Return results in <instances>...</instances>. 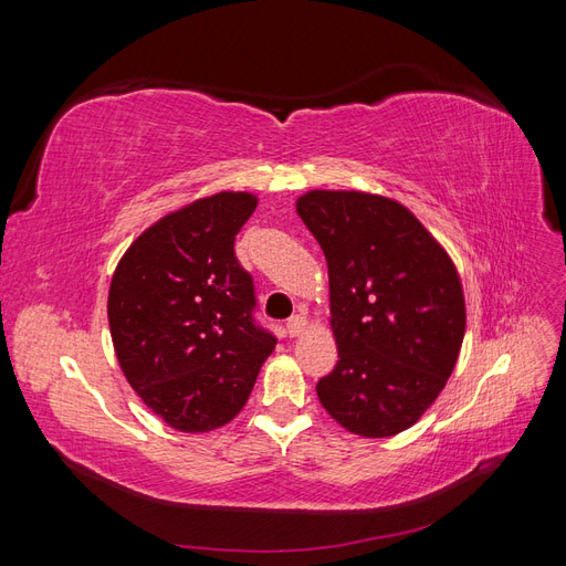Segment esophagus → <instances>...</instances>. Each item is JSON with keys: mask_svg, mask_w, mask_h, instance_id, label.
I'll list each match as a JSON object with an SVG mask.
<instances>
[{"mask_svg": "<svg viewBox=\"0 0 566 566\" xmlns=\"http://www.w3.org/2000/svg\"><path fill=\"white\" fill-rule=\"evenodd\" d=\"M304 328H306V316H304L302 312H300V314H293V316L287 318V323H285V331H287L290 337L300 335Z\"/></svg>", "mask_w": 566, "mask_h": 566, "instance_id": "esophagus-1", "label": "esophagus"}]
</instances>
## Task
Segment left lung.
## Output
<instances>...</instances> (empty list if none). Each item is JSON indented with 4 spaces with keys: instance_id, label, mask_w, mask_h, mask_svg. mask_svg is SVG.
<instances>
[{
    "instance_id": "1",
    "label": "left lung",
    "mask_w": 566,
    "mask_h": 566,
    "mask_svg": "<svg viewBox=\"0 0 566 566\" xmlns=\"http://www.w3.org/2000/svg\"><path fill=\"white\" fill-rule=\"evenodd\" d=\"M331 279L335 368L316 394L361 437L408 430L439 397L465 335V300L449 254L403 205L356 191L297 200Z\"/></svg>"
}]
</instances>
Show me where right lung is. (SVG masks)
<instances>
[{"instance_id": "add662e5", "label": "right lung", "mask_w": 566, "mask_h": 566, "mask_svg": "<svg viewBox=\"0 0 566 566\" xmlns=\"http://www.w3.org/2000/svg\"><path fill=\"white\" fill-rule=\"evenodd\" d=\"M254 208L250 193L196 200L144 231L115 269L108 323L119 368L179 432L235 418L276 347L233 250Z\"/></svg>"}]
</instances>
